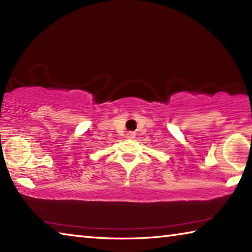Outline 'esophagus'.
<instances>
[{"mask_svg":"<svg viewBox=\"0 0 252 252\" xmlns=\"http://www.w3.org/2000/svg\"><path fill=\"white\" fill-rule=\"evenodd\" d=\"M126 138H127V139H133V138H135V133H134V132H132V131L127 132V133H126Z\"/></svg>","mask_w":252,"mask_h":252,"instance_id":"esophagus-1","label":"esophagus"}]
</instances>
